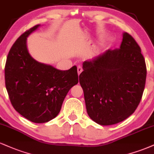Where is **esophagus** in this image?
<instances>
[{"label": "esophagus", "mask_w": 154, "mask_h": 154, "mask_svg": "<svg viewBox=\"0 0 154 154\" xmlns=\"http://www.w3.org/2000/svg\"><path fill=\"white\" fill-rule=\"evenodd\" d=\"M77 70H78V74H79V75H80V73L83 71L82 67H81V66H78Z\"/></svg>", "instance_id": "34e87169"}]
</instances>
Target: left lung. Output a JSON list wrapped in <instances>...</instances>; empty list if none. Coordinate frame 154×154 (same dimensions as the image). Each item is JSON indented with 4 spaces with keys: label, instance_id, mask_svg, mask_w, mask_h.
Instances as JSON below:
<instances>
[{
    "label": "left lung",
    "instance_id": "obj_1",
    "mask_svg": "<svg viewBox=\"0 0 154 154\" xmlns=\"http://www.w3.org/2000/svg\"><path fill=\"white\" fill-rule=\"evenodd\" d=\"M79 82L88 116L102 125L127 119L135 111L145 88L146 66L140 48L123 34L120 48L83 63Z\"/></svg>",
    "mask_w": 154,
    "mask_h": 154
}]
</instances>
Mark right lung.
Returning <instances> with one entry per match:
<instances>
[{"instance_id":"1","label":"right lung","mask_w":154,"mask_h":154,"mask_svg":"<svg viewBox=\"0 0 154 154\" xmlns=\"http://www.w3.org/2000/svg\"><path fill=\"white\" fill-rule=\"evenodd\" d=\"M39 26L26 31L12 45L5 66V84L14 109L31 122L44 123L58 115L79 75L75 66L60 70L29 55L26 37Z\"/></svg>"}]
</instances>
